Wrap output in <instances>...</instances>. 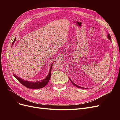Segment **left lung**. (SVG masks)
Here are the masks:
<instances>
[{"label":"left lung","mask_w":120,"mask_h":120,"mask_svg":"<svg viewBox=\"0 0 120 120\" xmlns=\"http://www.w3.org/2000/svg\"><path fill=\"white\" fill-rule=\"evenodd\" d=\"M108 38L109 39L110 41H111V36H110V34H108ZM70 79V81H71V82L72 83V84H73L74 86H77V88H81V89H86V88H82V87H81V86H78V85H75V83H74V82H72L71 81V79Z\"/></svg>","instance_id":"1"}]
</instances>
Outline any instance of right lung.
Masks as SVG:
<instances>
[{
	"label": "right lung",
	"mask_w": 120,
	"mask_h": 120,
	"mask_svg": "<svg viewBox=\"0 0 120 120\" xmlns=\"http://www.w3.org/2000/svg\"><path fill=\"white\" fill-rule=\"evenodd\" d=\"M15 38L14 39L13 42H12V45L14 43V41H15ZM53 62L52 63L53 64ZM52 64H51V66H50V71L49 72V74L45 79H42V80L41 81H38V82H30V81H25L24 79H20V78L18 77L17 75H13V76L15 77L18 81L21 83V84L23 85L24 86L26 87V88L28 89H40V88H42L45 87L48 83L49 82L50 78V75H51V71H52Z\"/></svg>",
	"instance_id": "1"
}]
</instances>
